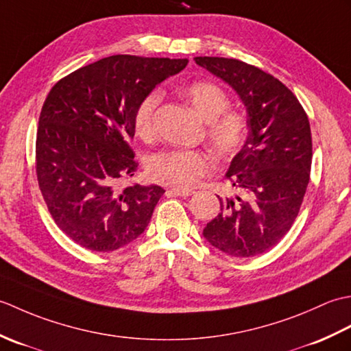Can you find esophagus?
<instances>
[{"label": "esophagus", "mask_w": 351, "mask_h": 351, "mask_svg": "<svg viewBox=\"0 0 351 351\" xmlns=\"http://www.w3.org/2000/svg\"><path fill=\"white\" fill-rule=\"evenodd\" d=\"M166 193H167V195L187 197V196H191L195 191H193V190H181V189H169Z\"/></svg>", "instance_id": "obj_1"}]
</instances>
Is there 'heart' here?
Returning a JSON list of instances; mask_svg holds the SVG:
<instances>
[{
  "label": "heart",
  "mask_w": 351,
  "mask_h": 351,
  "mask_svg": "<svg viewBox=\"0 0 351 351\" xmlns=\"http://www.w3.org/2000/svg\"><path fill=\"white\" fill-rule=\"evenodd\" d=\"M199 117L206 122V137L211 147L221 158H232L244 145L247 121L230 107L228 93L211 81H193L181 88ZM160 104V93L151 92L141 98L134 111V130L143 140L155 137V111ZM214 162L202 151H166L154 155L147 162L151 180L187 190L195 187L200 178L210 175Z\"/></svg>",
  "instance_id": "heart-1"
}]
</instances>
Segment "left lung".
<instances>
[{"mask_svg":"<svg viewBox=\"0 0 351 351\" xmlns=\"http://www.w3.org/2000/svg\"><path fill=\"white\" fill-rule=\"evenodd\" d=\"M195 62L238 93L249 126L226 171L240 195L217 196L220 213L204 237L229 256H256L285 237L300 211L312 164L309 119L294 93L256 66L223 57Z\"/></svg>","mask_w":351,"mask_h":351,"instance_id":"left-lung-1","label":"left lung"}]
</instances>
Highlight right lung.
<instances>
[{
	"instance_id": "1",
	"label": "right lung",
	"mask_w": 351,
	"mask_h": 351,
	"mask_svg": "<svg viewBox=\"0 0 351 351\" xmlns=\"http://www.w3.org/2000/svg\"><path fill=\"white\" fill-rule=\"evenodd\" d=\"M187 58L111 56L51 88L39 117L36 173L56 225L93 252H113L145 232L164 190L119 184L138 162L130 140L134 111Z\"/></svg>"
}]
</instances>
